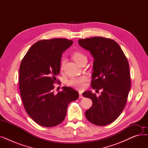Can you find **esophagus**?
<instances>
[{"label":"esophagus","instance_id":"34e87169","mask_svg":"<svg viewBox=\"0 0 148 148\" xmlns=\"http://www.w3.org/2000/svg\"><path fill=\"white\" fill-rule=\"evenodd\" d=\"M79 98H83V96L82 95V93L81 92H79Z\"/></svg>","mask_w":148,"mask_h":148}]
</instances>
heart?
I'll return each instance as SVG.
<instances>
[{"mask_svg": "<svg viewBox=\"0 0 148 148\" xmlns=\"http://www.w3.org/2000/svg\"><path fill=\"white\" fill-rule=\"evenodd\" d=\"M72 58L75 62L79 64L83 60L86 59V56L81 52L75 51L72 54ZM65 65V60L62 59L60 62V69L63 70ZM87 78L85 76H80L77 77H73L68 82L69 86L73 87L77 89H83L85 87V82L86 81Z\"/></svg>", "mask_w": 148, "mask_h": 148, "instance_id": "obj_1", "label": "heart"}]
</instances>
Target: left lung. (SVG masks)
Returning a JSON list of instances; mask_svg holds the SVG:
<instances>
[{"label":"left lung","instance_id":"8db88e82","mask_svg":"<svg viewBox=\"0 0 148 148\" xmlns=\"http://www.w3.org/2000/svg\"><path fill=\"white\" fill-rule=\"evenodd\" d=\"M79 44L94 58L91 86L102 90L99 97L91 91L83 93L84 97L92 101V106L85 115L96 125H108L119 117L127 101L131 88L128 60L119 44L110 38L81 39Z\"/></svg>","mask_w":148,"mask_h":148}]
</instances>
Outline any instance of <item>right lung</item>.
<instances>
[{
    "label": "right lung",
    "instance_id": "right-lung-1",
    "mask_svg": "<svg viewBox=\"0 0 148 148\" xmlns=\"http://www.w3.org/2000/svg\"><path fill=\"white\" fill-rule=\"evenodd\" d=\"M64 38L35 42L23 58L19 70V88L27 113L38 125L56 126L65 118L68 104L79 97L70 87L54 94L53 84L60 73L62 54L73 44Z\"/></svg>",
    "mask_w": 148,
    "mask_h": 148
}]
</instances>
